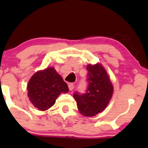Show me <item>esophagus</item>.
<instances>
[{
    "label": "esophagus",
    "mask_w": 148,
    "mask_h": 148,
    "mask_svg": "<svg viewBox=\"0 0 148 148\" xmlns=\"http://www.w3.org/2000/svg\"><path fill=\"white\" fill-rule=\"evenodd\" d=\"M68 87H69V90H73L74 88V84H73V83H70V84H69Z\"/></svg>",
    "instance_id": "34e87169"
}]
</instances>
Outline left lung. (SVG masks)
<instances>
[{
    "label": "left lung",
    "instance_id": "left-lung-1",
    "mask_svg": "<svg viewBox=\"0 0 148 148\" xmlns=\"http://www.w3.org/2000/svg\"><path fill=\"white\" fill-rule=\"evenodd\" d=\"M88 88L85 94L75 92L73 94L81 114L94 116L108 106L113 94V86L108 75L101 64H88Z\"/></svg>",
    "mask_w": 148,
    "mask_h": 148
}]
</instances>
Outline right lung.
Instances as JSON below:
<instances>
[{
	"mask_svg": "<svg viewBox=\"0 0 148 148\" xmlns=\"http://www.w3.org/2000/svg\"><path fill=\"white\" fill-rule=\"evenodd\" d=\"M27 90L32 104L42 111L53 106L61 93L69 92L67 84L54 67L36 72L29 79Z\"/></svg>",
	"mask_w": 148,
	"mask_h": 148,
	"instance_id": "add662e5",
	"label": "right lung"
}]
</instances>
